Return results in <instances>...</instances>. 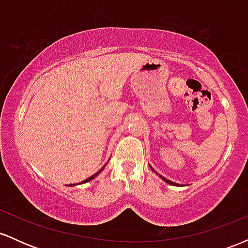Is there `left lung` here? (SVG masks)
<instances>
[{
  "label": "left lung",
  "mask_w": 248,
  "mask_h": 248,
  "mask_svg": "<svg viewBox=\"0 0 248 248\" xmlns=\"http://www.w3.org/2000/svg\"><path fill=\"white\" fill-rule=\"evenodd\" d=\"M150 168H152V167H150ZM152 170H153V171H154V172H155V170H154V169H153V168H152ZM158 176H160V177H161L162 179H163V181H164V182H167V183H168V184H171V186H178V184L173 183V182H171V181H169V179H167L166 177H162V176H161V175H158Z\"/></svg>",
  "instance_id": "8db88e82"
}]
</instances>
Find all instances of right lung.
Here are the masks:
<instances>
[{
	"mask_svg": "<svg viewBox=\"0 0 248 248\" xmlns=\"http://www.w3.org/2000/svg\"><path fill=\"white\" fill-rule=\"evenodd\" d=\"M104 168H105V167H102V168H101V169H100V170H99V171H98V172H95V173H94V175H92V176H91V177H88L87 179H85V181H82V182H81V183H86V182H90V181H92V179H93V178H94V177H96V176H98V175H99V173H100V172L102 171V170H104ZM71 186H72V184H71Z\"/></svg>",
	"mask_w": 248,
	"mask_h": 248,
	"instance_id": "obj_1",
	"label": "right lung"
}]
</instances>
